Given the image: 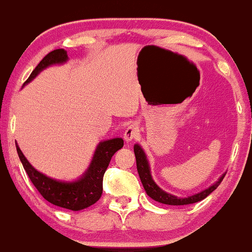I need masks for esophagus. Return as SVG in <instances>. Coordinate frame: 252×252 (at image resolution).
<instances>
[{
    "mask_svg": "<svg viewBox=\"0 0 252 252\" xmlns=\"http://www.w3.org/2000/svg\"><path fill=\"white\" fill-rule=\"evenodd\" d=\"M139 133V128L136 123H131L126 126V130H124L123 138L126 142H131L133 138H136Z\"/></svg>",
    "mask_w": 252,
    "mask_h": 252,
    "instance_id": "obj_1",
    "label": "esophagus"
}]
</instances>
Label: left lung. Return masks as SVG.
<instances>
[{
  "mask_svg": "<svg viewBox=\"0 0 252 252\" xmlns=\"http://www.w3.org/2000/svg\"><path fill=\"white\" fill-rule=\"evenodd\" d=\"M133 152H135L136 156V164H137V171H138L139 178H141V181L143 184V187H144L145 192L148 193V195L154 199L155 201H158L160 203H164V205H170V206H184V205H190V203H195L201 201V200L205 199L211 194L213 190H215L219 187V185L221 184V181L223 180L224 176L220 178L219 181L216 184L213 185V186L209 187L203 190V192H200L199 194H195V195L189 196V197H177L174 195H171L166 192H164L163 189H160L156 185V183L152 180L151 174H150V167L148 164V160H146L145 154L143 152L139 145L133 146Z\"/></svg>",
  "mask_w": 252,
  "mask_h": 252,
  "instance_id": "8db88e82",
  "label": "left lung"
}]
</instances>
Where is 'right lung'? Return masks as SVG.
Listing matches in <instances>:
<instances>
[{"label":"right lung","instance_id":"obj_1","mask_svg":"<svg viewBox=\"0 0 252 252\" xmlns=\"http://www.w3.org/2000/svg\"><path fill=\"white\" fill-rule=\"evenodd\" d=\"M67 60V52L63 49H57L51 51L50 53L41 59L37 67L33 69L25 84L30 82L32 79L47 66L52 63H60ZM123 146L122 138H114L109 141L101 142L95 151L94 158L91 166L81 179L67 183L52 179L45 174L38 172L28 159L22 154L21 149L16 144L18 157L27 174L30 178L31 183L36 187L40 195L47 201L62 208L71 209V211H81L87 207L94 205L102 195L103 189V176L110 159L114 154Z\"/></svg>","mask_w":252,"mask_h":252}]
</instances>
